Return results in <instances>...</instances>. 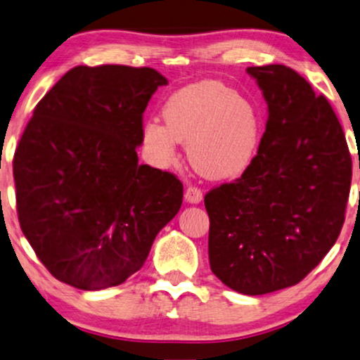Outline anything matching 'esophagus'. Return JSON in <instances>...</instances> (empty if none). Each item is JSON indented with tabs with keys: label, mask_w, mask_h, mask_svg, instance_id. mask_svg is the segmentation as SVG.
Wrapping results in <instances>:
<instances>
[{
	"label": "esophagus",
	"mask_w": 360,
	"mask_h": 360,
	"mask_svg": "<svg viewBox=\"0 0 360 360\" xmlns=\"http://www.w3.org/2000/svg\"><path fill=\"white\" fill-rule=\"evenodd\" d=\"M185 200L188 203H200L203 200V191L197 186H188L185 190Z\"/></svg>",
	"instance_id": "esophagus-1"
}]
</instances>
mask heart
Returning a JSON list of instances; mask_svg holds the SVG:
<instances>
[{"instance_id":"obj_1","label":"heart","mask_w":360,"mask_h":360,"mask_svg":"<svg viewBox=\"0 0 360 360\" xmlns=\"http://www.w3.org/2000/svg\"><path fill=\"white\" fill-rule=\"evenodd\" d=\"M163 120L143 125V142L160 163L174 160L186 143L193 169L208 179H228L246 167L258 140V120L248 102L217 81L175 91L163 105Z\"/></svg>"}]
</instances>
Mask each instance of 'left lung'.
<instances>
[{"label":"left lung","instance_id":"8db88e82","mask_svg":"<svg viewBox=\"0 0 360 360\" xmlns=\"http://www.w3.org/2000/svg\"><path fill=\"white\" fill-rule=\"evenodd\" d=\"M268 104L266 130L240 179L205 195L214 276L258 296L302 281L344 225L352 158L324 96L283 64L246 69Z\"/></svg>","mask_w":360,"mask_h":360}]
</instances>
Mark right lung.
Instances as JSON below:
<instances>
[{
  "mask_svg": "<svg viewBox=\"0 0 360 360\" xmlns=\"http://www.w3.org/2000/svg\"><path fill=\"white\" fill-rule=\"evenodd\" d=\"M167 84L152 68L77 66L34 107L13 158L18 220L59 281L122 284L179 213L181 181L137 157L143 112Z\"/></svg>",
  "mask_w": 360,
  "mask_h": 360,
  "instance_id": "add662e5",
  "label": "right lung"
}]
</instances>
